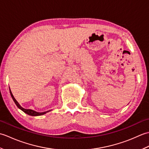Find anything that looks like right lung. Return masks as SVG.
Segmentation results:
<instances>
[{
	"instance_id": "1",
	"label": "right lung",
	"mask_w": 149,
	"mask_h": 149,
	"mask_svg": "<svg viewBox=\"0 0 149 149\" xmlns=\"http://www.w3.org/2000/svg\"><path fill=\"white\" fill-rule=\"evenodd\" d=\"M10 93H11V95L12 99H13L15 103L16 104V105L17 106V107H18V108H19V109H20L21 110L23 111H24V113H26L28 114V115H31V116H40V115H44V114H45L46 113L50 111H45V112L38 113V112L34 111H33V110H32V109H24V108H23V107H21L20 104H19L18 103V102H17V100H16V99H15V98H14L13 95V94H12V93H11V90H10Z\"/></svg>"
}]
</instances>
